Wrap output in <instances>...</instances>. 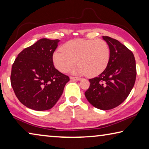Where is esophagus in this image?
Instances as JSON below:
<instances>
[{
  "label": "esophagus",
  "mask_w": 149,
  "mask_h": 149,
  "mask_svg": "<svg viewBox=\"0 0 149 149\" xmlns=\"http://www.w3.org/2000/svg\"><path fill=\"white\" fill-rule=\"evenodd\" d=\"M70 79L72 80H75V81H79V80L81 79V78L77 77H73V76H70Z\"/></svg>",
  "instance_id": "obj_1"
}]
</instances>
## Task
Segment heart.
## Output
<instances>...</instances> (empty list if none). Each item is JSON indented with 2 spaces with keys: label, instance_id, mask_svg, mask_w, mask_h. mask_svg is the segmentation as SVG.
I'll return each mask as SVG.
<instances>
[{
  "label": "heart",
  "instance_id": "heart-1",
  "mask_svg": "<svg viewBox=\"0 0 149 149\" xmlns=\"http://www.w3.org/2000/svg\"><path fill=\"white\" fill-rule=\"evenodd\" d=\"M110 48L103 40L76 39L68 41L53 54V62L61 72H67L76 62L73 72L89 77L100 75L110 60Z\"/></svg>",
  "mask_w": 149,
  "mask_h": 149
}]
</instances>
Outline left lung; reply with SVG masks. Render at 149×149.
Returning <instances> with one entry per match:
<instances>
[{"label": "left lung", "instance_id": "8db88e82", "mask_svg": "<svg viewBox=\"0 0 149 149\" xmlns=\"http://www.w3.org/2000/svg\"><path fill=\"white\" fill-rule=\"evenodd\" d=\"M110 48V60L106 69L94 78L85 92L86 97L94 107L112 109L126 100L135 83V59L132 52L117 40L103 36Z\"/></svg>", "mask_w": 149, "mask_h": 149}]
</instances>
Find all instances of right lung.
Wrapping results in <instances>:
<instances>
[{
	"mask_svg": "<svg viewBox=\"0 0 149 149\" xmlns=\"http://www.w3.org/2000/svg\"><path fill=\"white\" fill-rule=\"evenodd\" d=\"M59 42L40 39L24 49L15 59L10 83L16 97L26 107L36 111L53 107L70 81L54 65L53 54Z\"/></svg>",
	"mask_w": 149,
	"mask_h": 149,
	"instance_id": "right-lung-1",
	"label": "right lung"
}]
</instances>
